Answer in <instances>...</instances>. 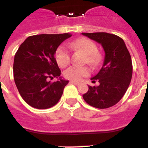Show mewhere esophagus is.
Segmentation results:
<instances>
[{
	"label": "esophagus",
	"mask_w": 148,
	"mask_h": 148,
	"mask_svg": "<svg viewBox=\"0 0 148 148\" xmlns=\"http://www.w3.org/2000/svg\"><path fill=\"white\" fill-rule=\"evenodd\" d=\"M70 83L73 84H75V85H76V86H78L80 84V83H79V82H75V81H70Z\"/></svg>",
	"instance_id": "obj_1"
}]
</instances>
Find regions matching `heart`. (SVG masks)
I'll use <instances>...</instances> for the list:
<instances>
[{
    "label": "heart",
    "mask_w": 148,
    "mask_h": 148,
    "mask_svg": "<svg viewBox=\"0 0 148 148\" xmlns=\"http://www.w3.org/2000/svg\"><path fill=\"white\" fill-rule=\"evenodd\" d=\"M67 46L70 49L75 51H82L86 54L85 61L91 65L97 64L99 62V56L96 51L97 47L95 43L87 38H80L72 42L68 43ZM56 60L58 64L61 67H66L70 64V53L66 46H59L55 53ZM90 74V69L87 66H71L66 69L64 73V75L66 78L70 80L79 82Z\"/></svg>",
    "instance_id": "obj_1"
}]
</instances>
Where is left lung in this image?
Here are the masks:
<instances>
[{
    "label": "left lung",
    "instance_id": "obj_1",
    "mask_svg": "<svg viewBox=\"0 0 148 148\" xmlns=\"http://www.w3.org/2000/svg\"><path fill=\"white\" fill-rule=\"evenodd\" d=\"M89 38L101 44L105 53L104 64L91 80L99 86H89L83 99L90 106L99 109L110 108L119 101L130 85L133 65L130 53L122 38L107 32L85 33Z\"/></svg>",
    "mask_w": 148,
    "mask_h": 148
}]
</instances>
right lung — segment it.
<instances>
[{
    "label": "right lung",
    "instance_id": "1",
    "mask_svg": "<svg viewBox=\"0 0 148 148\" xmlns=\"http://www.w3.org/2000/svg\"><path fill=\"white\" fill-rule=\"evenodd\" d=\"M70 33L40 34L27 38L18 48L13 64L15 85L22 99L36 109H47L56 105L69 81L51 82L59 78L61 70L55 58L58 46Z\"/></svg>",
    "mask_w": 148,
    "mask_h": 148
}]
</instances>
